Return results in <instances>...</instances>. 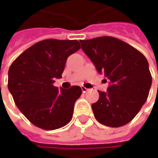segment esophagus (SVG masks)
Returning a JSON list of instances; mask_svg holds the SVG:
<instances>
[{
	"label": "esophagus",
	"mask_w": 158,
	"mask_h": 158,
	"mask_svg": "<svg viewBox=\"0 0 158 158\" xmlns=\"http://www.w3.org/2000/svg\"><path fill=\"white\" fill-rule=\"evenodd\" d=\"M81 88H82V92H83V93L87 92V91H88V90H89V89H87V88H86V87H84V86H82Z\"/></svg>",
	"instance_id": "esophagus-1"
}]
</instances>
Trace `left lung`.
<instances>
[{
    "mask_svg": "<svg viewBox=\"0 0 158 158\" xmlns=\"http://www.w3.org/2000/svg\"><path fill=\"white\" fill-rule=\"evenodd\" d=\"M82 49L99 74L109 79L107 92L98 90L92 105L101 124L119 127L130 122L146 102L152 82L147 59L122 40L105 36L81 40Z\"/></svg>",
    "mask_w": 158,
    "mask_h": 158,
    "instance_id": "left-lung-1",
    "label": "left lung"
}]
</instances>
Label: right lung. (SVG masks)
I'll use <instances>...</instances> for the list:
<instances>
[{"instance_id": "obj_1", "label": "right lung", "mask_w": 158, "mask_h": 158, "mask_svg": "<svg viewBox=\"0 0 158 158\" xmlns=\"http://www.w3.org/2000/svg\"><path fill=\"white\" fill-rule=\"evenodd\" d=\"M81 48L77 40H45L29 47L11 64L8 87L15 106L36 127L45 130L62 127L71 120L79 86L58 89L68 57Z\"/></svg>"}]
</instances>
